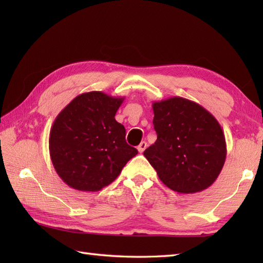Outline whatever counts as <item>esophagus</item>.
I'll return each instance as SVG.
<instances>
[{
	"instance_id": "1",
	"label": "esophagus",
	"mask_w": 263,
	"mask_h": 263,
	"mask_svg": "<svg viewBox=\"0 0 263 263\" xmlns=\"http://www.w3.org/2000/svg\"><path fill=\"white\" fill-rule=\"evenodd\" d=\"M146 148H147V142L146 141H142L140 144H139L138 146V150H139V153H143L144 150H146Z\"/></svg>"
}]
</instances>
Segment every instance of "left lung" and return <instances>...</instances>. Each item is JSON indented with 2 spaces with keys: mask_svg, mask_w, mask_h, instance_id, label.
I'll use <instances>...</instances> for the list:
<instances>
[{
  "mask_svg": "<svg viewBox=\"0 0 263 263\" xmlns=\"http://www.w3.org/2000/svg\"><path fill=\"white\" fill-rule=\"evenodd\" d=\"M153 110L157 140L143 155L159 180L182 194L208 189L220 174L227 154L215 116L183 97L154 102Z\"/></svg>",
  "mask_w": 263,
  "mask_h": 263,
  "instance_id": "obj_1",
  "label": "left lung"
}]
</instances>
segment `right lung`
<instances>
[{"instance_id":"obj_1","label":"right lung","mask_w":263,"mask_h":263,"mask_svg":"<svg viewBox=\"0 0 263 263\" xmlns=\"http://www.w3.org/2000/svg\"><path fill=\"white\" fill-rule=\"evenodd\" d=\"M123 100L102 91L85 92L57 116L49 132V156L70 187L99 191L138 154L125 141V127L115 120Z\"/></svg>"}]
</instances>
